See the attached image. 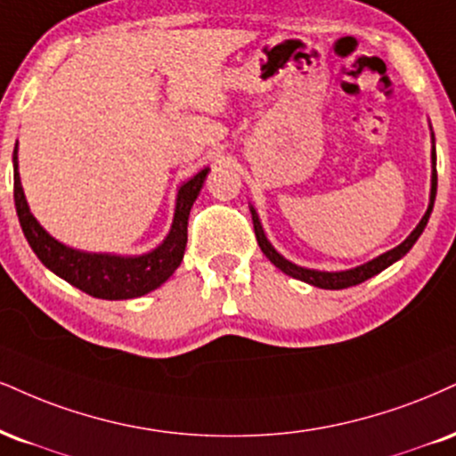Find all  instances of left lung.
<instances>
[{
    "label": "left lung",
    "instance_id": "8db88e82",
    "mask_svg": "<svg viewBox=\"0 0 456 456\" xmlns=\"http://www.w3.org/2000/svg\"><path fill=\"white\" fill-rule=\"evenodd\" d=\"M436 135H433L431 129V191H429V206H427V212L422 214L420 223L416 224L414 232L403 240L402 244L395 246V248L387 250L385 255L376 256V259L363 263V265H356L350 267V270H339V272H325V270H312V267H304L297 265V263L284 259V256L273 248L270 240H267L265 229H263L259 214H256L255 206L250 204V214H252V224H255V235H256V242H259L263 255L270 259L278 270L287 273L290 278H297L301 282H308L312 287L318 289H329V290H339V289H348L354 287V284H361L365 281H370L371 276L380 273L382 270H387L388 265H393L395 261H399L402 256H405L410 252V248L416 244V240L420 238V233L425 232L427 223H429V216L433 212V204H436V193H437V169H436Z\"/></svg>",
    "mask_w": 456,
    "mask_h": 456
}]
</instances>
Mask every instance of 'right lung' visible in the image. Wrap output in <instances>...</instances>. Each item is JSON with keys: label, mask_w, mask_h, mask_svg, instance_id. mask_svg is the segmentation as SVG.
Segmentation results:
<instances>
[{"label": "right lung", "mask_w": 456, "mask_h": 456, "mask_svg": "<svg viewBox=\"0 0 456 456\" xmlns=\"http://www.w3.org/2000/svg\"><path fill=\"white\" fill-rule=\"evenodd\" d=\"M14 166V206L19 223L36 256L59 278L97 299H135L151 293L169 281L178 270L186 250V224L210 167L200 169L178 186L172 227L157 248L142 255H112V252H86L54 240L31 214L20 184L19 142L12 152Z\"/></svg>", "instance_id": "obj_1"}]
</instances>
